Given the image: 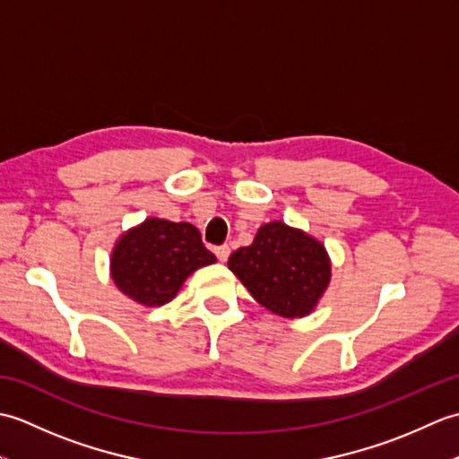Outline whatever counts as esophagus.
Segmentation results:
<instances>
[{
	"mask_svg": "<svg viewBox=\"0 0 459 459\" xmlns=\"http://www.w3.org/2000/svg\"><path fill=\"white\" fill-rule=\"evenodd\" d=\"M214 255H217V258H219L221 262H227L229 255H230V248H229L227 245H222V247H217V248H214Z\"/></svg>",
	"mask_w": 459,
	"mask_h": 459,
	"instance_id": "34e87169",
	"label": "esophagus"
}]
</instances>
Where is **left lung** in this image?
I'll return each mask as SVG.
<instances>
[{
	"label": "left lung",
	"instance_id": "left-lung-1",
	"mask_svg": "<svg viewBox=\"0 0 459 459\" xmlns=\"http://www.w3.org/2000/svg\"><path fill=\"white\" fill-rule=\"evenodd\" d=\"M229 268L260 306L281 317L307 316L331 278L324 245L284 222L260 227L250 247L232 252Z\"/></svg>",
	"mask_w": 459,
	"mask_h": 459
}]
</instances>
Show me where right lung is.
<instances>
[{
    "instance_id": "1",
    "label": "right lung",
    "mask_w": 459,
    "mask_h": 459,
    "mask_svg": "<svg viewBox=\"0 0 459 459\" xmlns=\"http://www.w3.org/2000/svg\"><path fill=\"white\" fill-rule=\"evenodd\" d=\"M217 260L191 222L148 219L118 240L112 252V280L143 306L175 298L191 272Z\"/></svg>"
}]
</instances>
